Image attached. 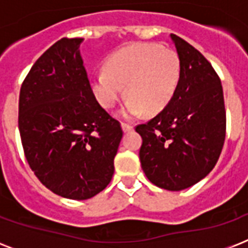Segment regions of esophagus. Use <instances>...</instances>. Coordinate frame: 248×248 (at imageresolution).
<instances>
[{"instance_id":"34e87169","label":"esophagus","mask_w":248,"mask_h":248,"mask_svg":"<svg viewBox=\"0 0 248 248\" xmlns=\"http://www.w3.org/2000/svg\"><path fill=\"white\" fill-rule=\"evenodd\" d=\"M122 130H124V132H130L134 130V126L128 124H122Z\"/></svg>"}]
</instances>
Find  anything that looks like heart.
Listing matches in <instances>:
<instances>
[{
  "instance_id": "obj_1",
  "label": "heart",
  "mask_w": 248,
  "mask_h": 248,
  "mask_svg": "<svg viewBox=\"0 0 248 248\" xmlns=\"http://www.w3.org/2000/svg\"><path fill=\"white\" fill-rule=\"evenodd\" d=\"M181 78V62L175 50L157 44H132L109 55L103 71L90 77L93 97L113 109L124 93L121 116L134 118L145 110L155 114L167 107Z\"/></svg>"
}]
</instances>
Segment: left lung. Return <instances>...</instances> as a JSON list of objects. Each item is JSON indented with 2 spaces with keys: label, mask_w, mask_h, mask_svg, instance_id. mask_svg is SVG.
I'll use <instances>...</instances> for the list:
<instances>
[{
  "label": "left lung",
  "mask_w": 248,
  "mask_h": 248,
  "mask_svg": "<svg viewBox=\"0 0 248 248\" xmlns=\"http://www.w3.org/2000/svg\"><path fill=\"white\" fill-rule=\"evenodd\" d=\"M181 62V78L167 107L136 126L143 144L139 157L151 183L183 190L211 172L225 140L227 117L221 81L192 45L171 34Z\"/></svg>",
  "instance_id": "obj_1"
}]
</instances>
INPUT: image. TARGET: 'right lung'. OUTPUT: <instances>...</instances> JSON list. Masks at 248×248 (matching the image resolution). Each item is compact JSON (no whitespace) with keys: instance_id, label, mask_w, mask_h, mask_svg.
<instances>
[{"instance_id":"add662e5","label":"right lung","mask_w":248,"mask_h":248,"mask_svg":"<svg viewBox=\"0 0 248 248\" xmlns=\"http://www.w3.org/2000/svg\"><path fill=\"white\" fill-rule=\"evenodd\" d=\"M83 38H62L31 68L19 96V131L38 180L58 196L89 200L110 183L120 122L90 90Z\"/></svg>"}]
</instances>
